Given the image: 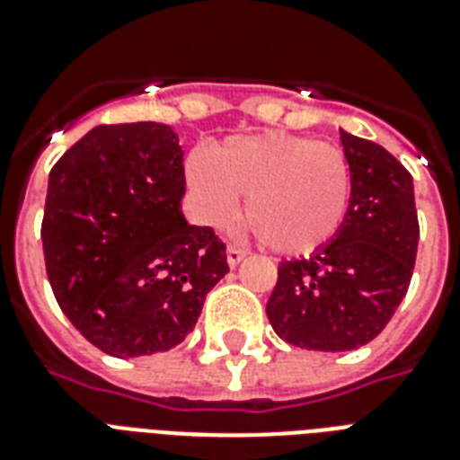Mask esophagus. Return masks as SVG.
I'll return each mask as SVG.
<instances>
[{"label": "esophagus", "mask_w": 460, "mask_h": 460, "mask_svg": "<svg viewBox=\"0 0 460 460\" xmlns=\"http://www.w3.org/2000/svg\"><path fill=\"white\" fill-rule=\"evenodd\" d=\"M226 254H227V264H230V267H237V264L247 257V252H244L243 247H237V244H227Z\"/></svg>", "instance_id": "obj_1"}]
</instances>
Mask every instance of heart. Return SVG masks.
I'll return each instance as SVG.
<instances>
[{
    "label": "heart",
    "mask_w": 460,
    "mask_h": 460,
    "mask_svg": "<svg viewBox=\"0 0 460 460\" xmlns=\"http://www.w3.org/2000/svg\"><path fill=\"white\" fill-rule=\"evenodd\" d=\"M201 216L223 223L244 199V223L267 250L300 257L340 234L351 206V164L341 147L291 133L230 137L206 162L186 164Z\"/></svg>",
    "instance_id": "heart-1"
}]
</instances>
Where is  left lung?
Segmentation results:
<instances>
[{"label":"left lung","instance_id":"obj_1","mask_svg":"<svg viewBox=\"0 0 460 460\" xmlns=\"http://www.w3.org/2000/svg\"><path fill=\"white\" fill-rule=\"evenodd\" d=\"M351 206L340 234L308 259L279 264L267 303L293 347L351 351L383 332L412 279L420 223L412 174L385 147L341 130Z\"/></svg>","mask_w":460,"mask_h":460}]
</instances>
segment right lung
Masks as SVG:
<instances>
[{"label":"right lung","instance_id":"add662e5","mask_svg":"<svg viewBox=\"0 0 460 460\" xmlns=\"http://www.w3.org/2000/svg\"><path fill=\"white\" fill-rule=\"evenodd\" d=\"M184 152L164 123L96 126L50 169L40 226L55 300L111 357L169 351L227 274L213 227L186 223Z\"/></svg>","mask_w":460,"mask_h":460}]
</instances>
